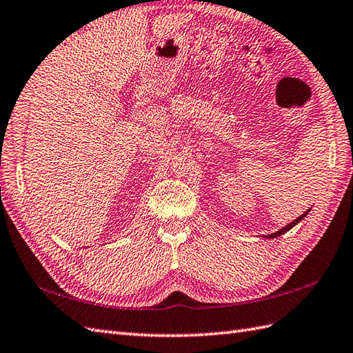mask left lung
Returning a JSON list of instances; mask_svg holds the SVG:
<instances>
[{
	"instance_id": "1",
	"label": "left lung",
	"mask_w": 353,
	"mask_h": 353,
	"mask_svg": "<svg viewBox=\"0 0 353 353\" xmlns=\"http://www.w3.org/2000/svg\"><path fill=\"white\" fill-rule=\"evenodd\" d=\"M308 211H310V210H308ZM308 211H305L304 214H303V216H299L296 220H294V221H292V223H289V225L288 226H285V228H283V229H280V230H277V232H274V234H271V235H268V238H277V236H280V235H283V234H286V232L288 230H290L292 228H294L295 225H298V223L301 221V220H303L305 216H307V214H308Z\"/></svg>"
}]
</instances>
